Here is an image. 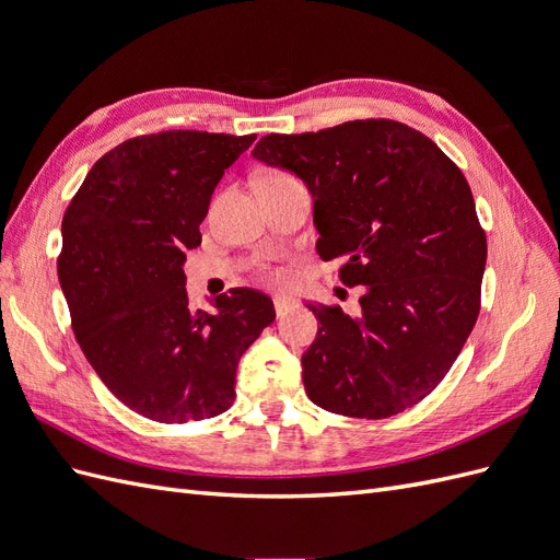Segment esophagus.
Returning <instances> with one entry per match:
<instances>
[{"label": "esophagus", "instance_id": "obj_1", "mask_svg": "<svg viewBox=\"0 0 560 560\" xmlns=\"http://www.w3.org/2000/svg\"><path fill=\"white\" fill-rule=\"evenodd\" d=\"M273 303H276V313H278V317L287 315V313H290V311L294 308V299L284 296V294H278V296L273 299Z\"/></svg>", "mask_w": 560, "mask_h": 560}]
</instances>
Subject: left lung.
I'll list each match as a JSON object with an SVG mask.
<instances>
[{
  "mask_svg": "<svg viewBox=\"0 0 560 560\" xmlns=\"http://www.w3.org/2000/svg\"><path fill=\"white\" fill-rule=\"evenodd\" d=\"M252 156L308 186L317 254L364 287L358 315L308 306L319 322L301 358L311 401L369 420L411 409L448 374L481 308L486 233L460 167L389 118L270 132Z\"/></svg>",
  "mask_w": 560,
  "mask_h": 560,
  "instance_id": "obj_1",
  "label": "left lung"
}]
</instances>
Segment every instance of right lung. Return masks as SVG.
Wrapping results in <instances>:
<instances>
[{
	"label": "right lung",
	"instance_id": "1",
	"mask_svg": "<svg viewBox=\"0 0 560 560\" xmlns=\"http://www.w3.org/2000/svg\"><path fill=\"white\" fill-rule=\"evenodd\" d=\"M257 135L165 130L114 147L62 217L58 280L77 341L116 399L156 422L224 413L243 352L276 319L235 287L191 311L186 252L200 245L214 186Z\"/></svg>",
	"mask_w": 560,
	"mask_h": 560
}]
</instances>
